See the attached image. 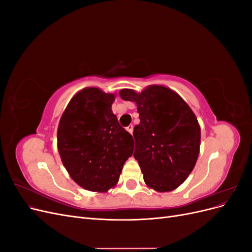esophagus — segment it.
<instances>
[{"label":"esophagus","instance_id":"34e87169","mask_svg":"<svg viewBox=\"0 0 252 252\" xmlns=\"http://www.w3.org/2000/svg\"><path fill=\"white\" fill-rule=\"evenodd\" d=\"M126 130H127L129 133H132V131H133V126H132V125H129L128 127H126Z\"/></svg>","mask_w":252,"mask_h":252}]
</instances>
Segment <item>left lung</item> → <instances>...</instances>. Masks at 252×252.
<instances>
[{
	"label": "left lung",
	"instance_id": "left-lung-1",
	"mask_svg": "<svg viewBox=\"0 0 252 252\" xmlns=\"http://www.w3.org/2000/svg\"><path fill=\"white\" fill-rule=\"evenodd\" d=\"M120 96L134 102L140 114V124L133 129V157L144 182L158 192L177 189L200 154L201 128L195 114L175 91L162 85H150L140 94L122 89Z\"/></svg>",
	"mask_w": 252,
	"mask_h": 252
}]
</instances>
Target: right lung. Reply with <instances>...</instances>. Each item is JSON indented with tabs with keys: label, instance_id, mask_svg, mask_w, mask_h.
<instances>
[{
	"label": "right lung",
	"instance_id": "add662e5",
	"mask_svg": "<svg viewBox=\"0 0 252 252\" xmlns=\"http://www.w3.org/2000/svg\"><path fill=\"white\" fill-rule=\"evenodd\" d=\"M116 94L96 87L75 94L58 127V150L70 178L82 188L106 192L119 182L133 152L132 135L121 127L111 106Z\"/></svg>",
	"mask_w": 252,
	"mask_h": 252
}]
</instances>
